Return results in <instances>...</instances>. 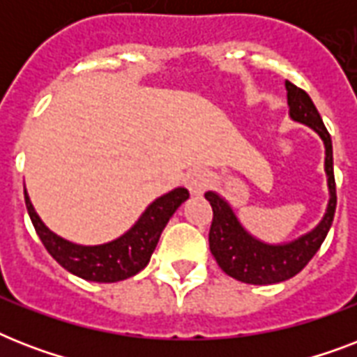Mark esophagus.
Returning a JSON list of instances; mask_svg holds the SVG:
<instances>
[{"mask_svg":"<svg viewBox=\"0 0 357 357\" xmlns=\"http://www.w3.org/2000/svg\"><path fill=\"white\" fill-rule=\"evenodd\" d=\"M185 185L190 190V195H202L209 187V174L202 168H192L185 174Z\"/></svg>","mask_w":357,"mask_h":357,"instance_id":"esophagus-1","label":"esophagus"}]
</instances>
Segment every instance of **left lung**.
Returning <instances> with one entry per match:
<instances>
[{"label": "left lung", "instance_id": "1", "mask_svg": "<svg viewBox=\"0 0 357 357\" xmlns=\"http://www.w3.org/2000/svg\"><path fill=\"white\" fill-rule=\"evenodd\" d=\"M285 91H287L291 120L311 128L324 142V153H326L324 172L328 178L330 200H328L324 217L311 231L289 243L271 244L254 237L244 228L226 198H222L215 190H207L206 200L213 207V222L209 229V250L213 257L217 259L218 266L228 276L243 283H252V285H271V283L285 282L289 278L296 276L324 243L328 231L332 228L335 206H337L330 133L324 128V122L311 102V98L302 89L294 86L291 81H285Z\"/></svg>", "mask_w": 357, "mask_h": 357}]
</instances>
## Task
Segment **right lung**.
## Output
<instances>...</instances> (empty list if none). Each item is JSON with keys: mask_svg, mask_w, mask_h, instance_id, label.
I'll use <instances>...</instances> for the list:
<instances>
[{"mask_svg": "<svg viewBox=\"0 0 357 357\" xmlns=\"http://www.w3.org/2000/svg\"><path fill=\"white\" fill-rule=\"evenodd\" d=\"M24 195L27 213L35 226L36 235L40 237L42 244L59 265L89 282L113 283L135 276L150 263L162 229L176 209L189 198V190L185 187H178L167 195L159 196L146 207L139 220L126 234L114 241L94 244V246L75 244L53 234L36 215L27 190H24Z\"/></svg>", "mask_w": 357, "mask_h": 357, "instance_id": "obj_1", "label": "right lung"}]
</instances>
